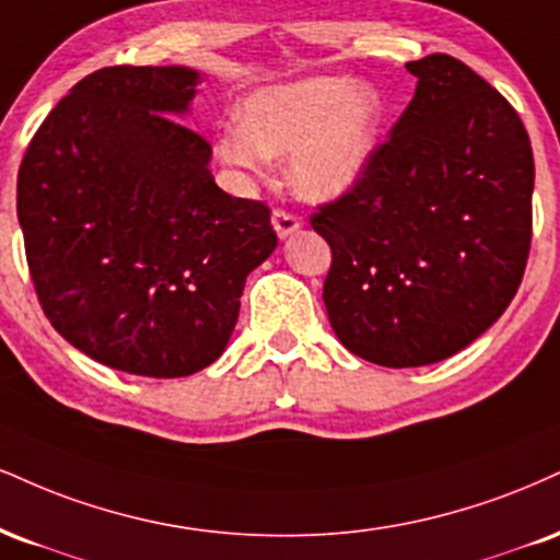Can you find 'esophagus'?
Listing matches in <instances>:
<instances>
[{"mask_svg":"<svg viewBox=\"0 0 560 560\" xmlns=\"http://www.w3.org/2000/svg\"><path fill=\"white\" fill-rule=\"evenodd\" d=\"M271 224H273L276 234H279V237H289V234L298 232V229H300V219L294 213L276 208L273 215H271Z\"/></svg>","mask_w":560,"mask_h":560,"instance_id":"34e87169","label":"esophagus"}]
</instances>
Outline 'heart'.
<instances>
[{
  "label": "heart",
  "instance_id": "b5f03b06",
  "mask_svg": "<svg viewBox=\"0 0 560 560\" xmlns=\"http://www.w3.org/2000/svg\"><path fill=\"white\" fill-rule=\"evenodd\" d=\"M386 125V98L373 83L318 75L255 91L242 122L224 127L215 153L237 172L258 174L289 153L287 177L305 200H334L365 177Z\"/></svg>",
  "mask_w": 560,
  "mask_h": 560
}]
</instances>
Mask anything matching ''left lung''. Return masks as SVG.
<instances>
[{"label":"left lung","mask_w":560,"mask_h":560,"mask_svg":"<svg viewBox=\"0 0 560 560\" xmlns=\"http://www.w3.org/2000/svg\"><path fill=\"white\" fill-rule=\"evenodd\" d=\"M407 70L415 98L365 177L310 215L331 245V328L383 368L472 345L514 300L532 242L535 159L514 106L448 54Z\"/></svg>","instance_id":"left-lung-1"}]
</instances>
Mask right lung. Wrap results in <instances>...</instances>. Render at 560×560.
<instances>
[{"label":"right lung","instance_id":"1","mask_svg":"<svg viewBox=\"0 0 560 560\" xmlns=\"http://www.w3.org/2000/svg\"><path fill=\"white\" fill-rule=\"evenodd\" d=\"M190 67H104L54 106L18 172V219L46 318L114 370L182 378L215 362L247 273L276 247L271 211L232 198L211 145L174 122Z\"/></svg>","mask_w":560,"mask_h":560}]
</instances>
